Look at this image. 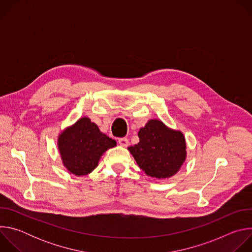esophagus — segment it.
Listing matches in <instances>:
<instances>
[{"mask_svg":"<svg viewBox=\"0 0 252 252\" xmlns=\"http://www.w3.org/2000/svg\"><path fill=\"white\" fill-rule=\"evenodd\" d=\"M119 143L122 147H127L128 146V139L126 137H121L119 138Z\"/></svg>","mask_w":252,"mask_h":252,"instance_id":"esophagus-1","label":"esophagus"}]
</instances>
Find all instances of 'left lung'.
<instances>
[{
  "label": "left lung",
  "instance_id": "left-lung-1",
  "mask_svg": "<svg viewBox=\"0 0 252 252\" xmlns=\"http://www.w3.org/2000/svg\"><path fill=\"white\" fill-rule=\"evenodd\" d=\"M137 145L127 150L148 176L168 178L181 169L187 158L182 131L167 127L158 120H151L139 129Z\"/></svg>",
  "mask_w": 252,
  "mask_h": 252
}]
</instances>
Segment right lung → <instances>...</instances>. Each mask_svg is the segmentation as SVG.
I'll use <instances>...</instances> for the list:
<instances>
[{"mask_svg": "<svg viewBox=\"0 0 252 252\" xmlns=\"http://www.w3.org/2000/svg\"><path fill=\"white\" fill-rule=\"evenodd\" d=\"M117 146V141L100 132L87 117L66 127L58 138L62 161L69 173L82 176L91 173L105 151Z\"/></svg>", "mask_w": 252, "mask_h": 252, "instance_id": "1", "label": "right lung"}]
</instances>
